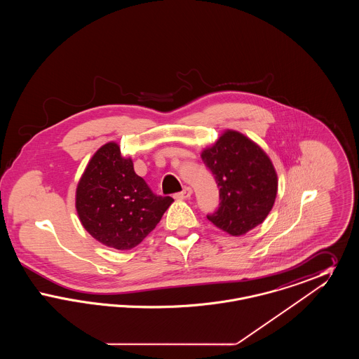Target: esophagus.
<instances>
[{
  "instance_id": "1",
  "label": "esophagus",
  "mask_w": 359,
  "mask_h": 359,
  "mask_svg": "<svg viewBox=\"0 0 359 359\" xmlns=\"http://www.w3.org/2000/svg\"><path fill=\"white\" fill-rule=\"evenodd\" d=\"M191 195H192V189L189 187H186L182 192L176 194L175 198H176V199H188V198H191Z\"/></svg>"
}]
</instances>
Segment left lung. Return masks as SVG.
<instances>
[{"instance_id":"1","label":"left lung","mask_w":359,"mask_h":359,"mask_svg":"<svg viewBox=\"0 0 359 359\" xmlns=\"http://www.w3.org/2000/svg\"><path fill=\"white\" fill-rule=\"evenodd\" d=\"M201 157L219 187V208L208 221L230 236H243L265 221L277 196L273 163L249 137L226 129Z\"/></svg>"}]
</instances>
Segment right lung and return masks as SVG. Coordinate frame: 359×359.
<instances>
[{
	"mask_svg": "<svg viewBox=\"0 0 359 359\" xmlns=\"http://www.w3.org/2000/svg\"><path fill=\"white\" fill-rule=\"evenodd\" d=\"M172 202L171 196L154 195L116 141L93 154L75 191V208L86 231L117 250L141 243Z\"/></svg>",
	"mask_w": 359,
	"mask_h": 359,
	"instance_id": "obj_1",
	"label": "right lung"
}]
</instances>
